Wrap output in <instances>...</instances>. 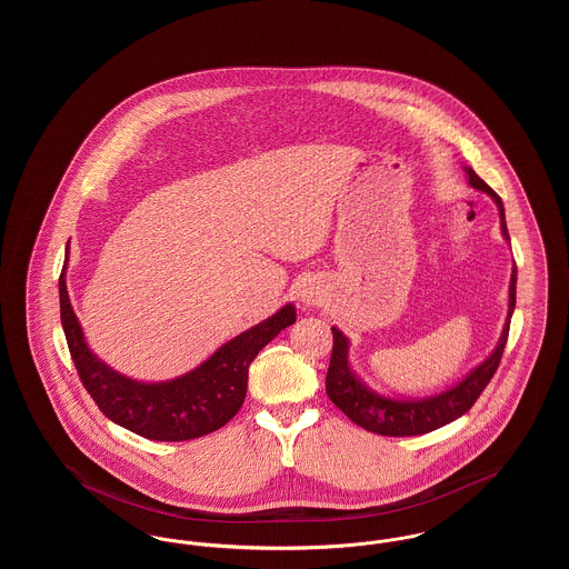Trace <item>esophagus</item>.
<instances>
[{
	"label": "esophagus",
	"instance_id": "1",
	"mask_svg": "<svg viewBox=\"0 0 569 569\" xmlns=\"http://www.w3.org/2000/svg\"><path fill=\"white\" fill-rule=\"evenodd\" d=\"M300 300H302V305H316L318 302V295L311 292V290H302L300 292Z\"/></svg>",
	"mask_w": 569,
	"mask_h": 569
}]
</instances>
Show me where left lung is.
<instances>
[{"label":"left lung","instance_id":"obj_1","mask_svg":"<svg viewBox=\"0 0 569 569\" xmlns=\"http://www.w3.org/2000/svg\"><path fill=\"white\" fill-rule=\"evenodd\" d=\"M465 172L469 177L471 188L487 191L488 196L497 202L499 217H501V232L510 241L501 198L490 190L469 166H465ZM515 307L516 264L512 269V279H510L508 320H506L501 339H499L495 352L490 353L482 365H478L455 388L429 397V399H420V401L388 399V397H381L378 392H373L371 388H367L360 379L356 378V373L350 367L348 337L339 328H332V353H330V365H328V373H326V395L352 422L371 433L409 437V435L429 433L443 425H450L452 420H457L471 409V406L478 401V397L482 395V390L487 388L488 381L495 376V371L501 362V356H503V348L508 343V332H510V320H512Z\"/></svg>","mask_w":569,"mask_h":569}]
</instances>
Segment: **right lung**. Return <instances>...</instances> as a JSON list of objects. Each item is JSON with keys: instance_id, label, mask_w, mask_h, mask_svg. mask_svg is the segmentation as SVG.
<instances>
[{"instance_id": "1", "label": "right lung", "mask_w": 569, "mask_h": 569, "mask_svg": "<svg viewBox=\"0 0 569 569\" xmlns=\"http://www.w3.org/2000/svg\"><path fill=\"white\" fill-rule=\"evenodd\" d=\"M59 307L74 367L96 406L114 425L156 441H188L230 422L243 406L249 365L286 326L297 322L295 305H286L221 346L190 373L144 383L112 371L87 348L68 297L66 264L59 274Z\"/></svg>"}]
</instances>
